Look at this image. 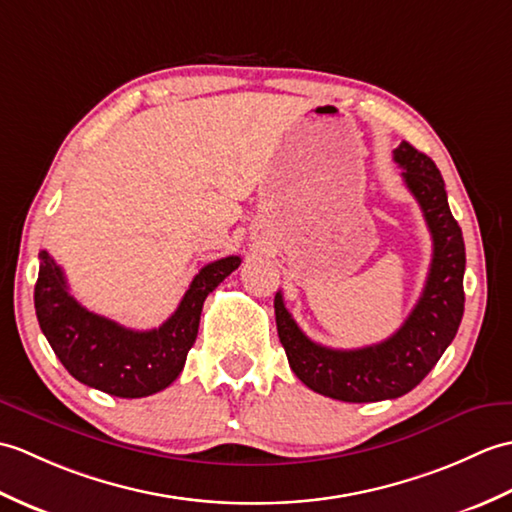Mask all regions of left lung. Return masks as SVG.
<instances>
[{
	"instance_id": "left-lung-1",
	"label": "left lung",
	"mask_w": 512,
	"mask_h": 512,
	"mask_svg": "<svg viewBox=\"0 0 512 512\" xmlns=\"http://www.w3.org/2000/svg\"><path fill=\"white\" fill-rule=\"evenodd\" d=\"M394 162L403 168L434 241L429 276L410 317L381 344L335 350L311 342L276 293V326L289 366L306 388L346 403H374L414 390L453 342L464 313V241L447 203L445 181L425 153L401 142Z\"/></svg>"
}]
</instances>
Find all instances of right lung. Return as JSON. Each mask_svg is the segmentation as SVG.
<instances>
[{"mask_svg":"<svg viewBox=\"0 0 512 512\" xmlns=\"http://www.w3.org/2000/svg\"><path fill=\"white\" fill-rule=\"evenodd\" d=\"M39 260L34 309L54 355L76 381L120 399L151 396L179 377L199 333L203 302L241 265L238 256L214 260L192 278L177 311L160 328L131 331L78 304L48 252Z\"/></svg>","mask_w":512,"mask_h":512,"instance_id":"add662e5","label":"right lung"}]
</instances>
